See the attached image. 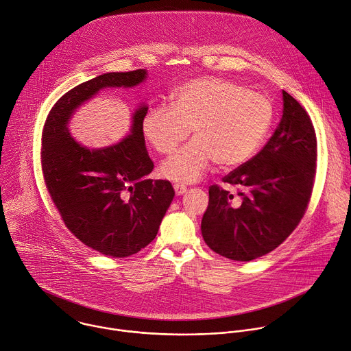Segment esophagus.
Returning a JSON list of instances; mask_svg holds the SVG:
<instances>
[{"label": "esophagus", "mask_w": 351, "mask_h": 351, "mask_svg": "<svg viewBox=\"0 0 351 351\" xmlns=\"http://www.w3.org/2000/svg\"><path fill=\"white\" fill-rule=\"evenodd\" d=\"M173 189H175L176 195H182V194H184L187 191V187L184 184H175Z\"/></svg>", "instance_id": "34e87169"}]
</instances>
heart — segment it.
<instances>
[{
  "label": "heart",
  "instance_id": "1",
  "mask_svg": "<svg viewBox=\"0 0 351 351\" xmlns=\"http://www.w3.org/2000/svg\"><path fill=\"white\" fill-rule=\"evenodd\" d=\"M271 99L219 77H199L180 85L171 104L150 107L142 120L146 141L172 154L191 132L194 139L161 165L169 180H198L215 161L220 168L247 162L262 146L273 121Z\"/></svg>",
  "mask_w": 351,
  "mask_h": 351
}]
</instances>
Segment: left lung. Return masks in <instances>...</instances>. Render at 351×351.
<instances>
[{"label":"left lung","mask_w":351,"mask_h":351,"mask_svg":"<svg viewBox=\"0 0 351 351\" xmlns=\"http://www.w3.org/2000/svg\"><path fill=\"white\" fill-rule=\"evenodd\" d=\"M282 119L266 146L221 180L236 186V197L209 187L202 216L205 244L239 262L258 259L281 245L302 220L311 198L317 167V138L302 104L282 90Z\"/></svg>","instance_id":"1"}]
</instances>
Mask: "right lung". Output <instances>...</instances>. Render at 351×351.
<instances>
[{"label": "right lung", "mask_w": 351, "mask_h": 351, "mask_svg": "<svg viewBox=\"0 0 351 351\" xmlns=\"http://www.w3.org/2000/svg\"><path fill=\"white\" fill-rule=\"evenodd\" d=\"M143 69L106 73L66 92L51 108L43 130L41 168L48 193L66 227L86 247L111 258H127L157 236L175 191L153 171L142 120L134 114L131 134L117 145L90 150L70 135L71 114L104 88H132L145 81Z\"/></svg>", "instance_id": "1"}]
</instances>
